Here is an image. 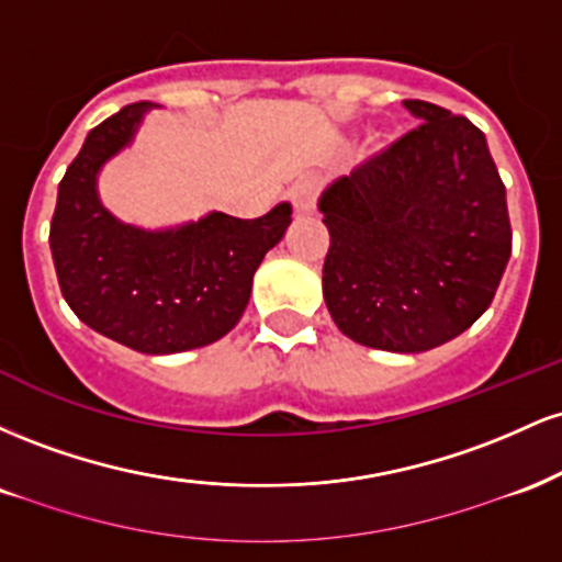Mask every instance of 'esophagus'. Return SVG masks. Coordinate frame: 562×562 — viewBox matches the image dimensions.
Wrapping results in <instances>:
<instances>
[{
	"label": "esophagus",
	"mask_w": 562,
	"mask_h": 562,
	"mask_svg": "<svg viewBox=\"0 0 562 562\" xmlns=\"http://www.w3.org/2000/svg\"><path fill=\"white\" fill-rule=\"evenodd\" d=\"M319 198V179L317 177H306L301 182H295L293 190H290V200H293V209L299 216L312 214L314 205H317Z\"/></svg>",
	"instance_id": "34e87169"
}]
</instances>
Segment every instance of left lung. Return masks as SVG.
<instances>
[{
	"instance_id": "left-lung-1",
	"label": "left lung",
	"mask_w": 562,
	"mask_h": 562,
	"mask_svg": "<svg viewBox=\"0 0 562 562\" xmlns=\"http://www.w3.org/2000/svg\"><path fill=\"white\" fill-rule=\"evenodd\" d=\"M404 108L420 126L322 192V295L346 338L417 353L486 312L513 232L481 128L434 102Z\"/></svg>"
}]
</instances>
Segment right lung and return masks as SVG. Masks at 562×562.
I'll use <instances>...</instances> for the list:
<instances>
[{
	"instance_id": "obj_1",
	"label": "right lung",
	"mask_w": 562,
	"mask_h": 562,
	"mask_svg": "<svg viewBox=\"0 0 562 562\" xmlns=\"http://www.w3.org/2000/svg\"><path fill=\"white\" fill-rule=\"evenodd\" d=\"M153 102L102 121L57 187L49 248L63 299L83 325L139 353H179L224 338L248 306L254 274L290 227V203L259 218L211 211L145 229L102 205L97 177L137 137Z\"/></svg>"
}]
</instances>
